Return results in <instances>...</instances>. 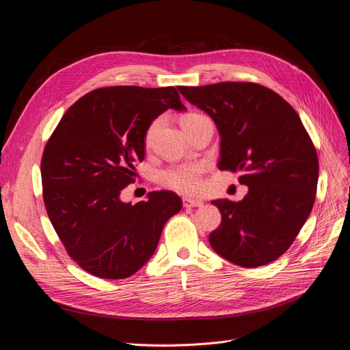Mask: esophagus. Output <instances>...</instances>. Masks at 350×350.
<instances>
[{
	"label": "esophagus",
	"mask_w": 350,
	"mask_h": 350,
	"mask_svg": "<svg viewBox=\"0 0 350 350\" xmlns=\"http://www.w3.org/2000/svg\"><path fill=\"white\" fill-rule=\"evenodd\" d=\"M182 203L185 208H199L203 204L202 199H193V198H183Z\"/></svg>",
	"instance_id": "34e87169"
}]
</instances>
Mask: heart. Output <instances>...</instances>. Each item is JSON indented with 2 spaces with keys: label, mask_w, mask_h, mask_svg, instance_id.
<instances>
[{
  "label": "heart",
  "mask_w": 350,
  "mask_h": 350,
  "mask_svg": "<svg viewBox=\"0 0 350 350\" xmlns=\"http://www.w3.org/2000/svg\"><path fill=\"white\" fill-rule=\"evenodd\" d=\"M198 116L200 114H196V113L188 114L187 117H183L182 124ZM157 129H158V121H154L146 133V138H144L146 139L147 146L151 144ZM202 172H203V165H200V163H182V165L171 167L161 171L158 174V182L162 185V187L170 188L180 193H196L202 187V179H200Z\"/></svg>",
  "instance_id": "1"
}]
</instances>
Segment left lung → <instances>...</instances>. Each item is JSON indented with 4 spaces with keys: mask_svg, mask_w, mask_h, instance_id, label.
<instances>
[{
    "mask_svg": "<svg viewBox=\"0 0 350 350\" xmlns=\"http://www.w3.org/2000/svg\"><path fill=\"white\" fill-rule=\"evenodd\" d=\"M178 90L215 121L220 134L219 170L240 171L249 193L240 202L212 200L221 223L212 249L254 269L282 256L310 216L317 193V150L297 111L257 83L221 81Z\"/></svg>",
    "mask_w": 350,
    "mask_h": 350,
    "instance_id": "1",
    "label": "left lung"
}]
</instances>
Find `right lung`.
<instances>
[{"label": "right lung", "mask_w": 350, "mask_h": 350, "mask_svg": "<svg viewBox=\"0 0 350 350\" xmlns=\"http://www.w3.org/2000/svg\"><path fill=\"white\" fill-rule=\"evenodd\" d=\"M187 110L175 88L96 89L65 113L40 162L44 202L68 254L88 273L122 280L154 254L182 208L170 191L135 204L120 199L146 157V133L165 110Z\"/></svg>", "instance_id": "add662e5"}]
</instances>
